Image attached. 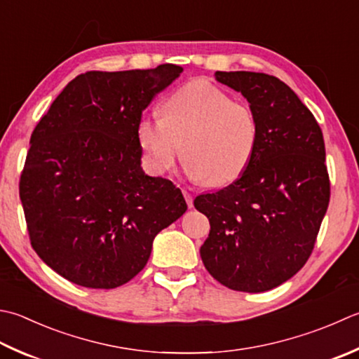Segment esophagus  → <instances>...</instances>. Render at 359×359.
<instances>
[{
  "label": "esophagus",
  "mask_w": 359,
  "mask_h": 359,
  "mask_svg": "<svg viewBox=\"0 0 359 359\" xmlns=\"http://www.w3.org/2000/svg\"><path fill=\"white\" fill-rule=\"evenodd\" d=\"M182 193H184V196H185V201L188 203V207L193 208V196H191V193H189L188 189H182Z\"/></svg>",
  "instance_id": "1"
}]
</instances>
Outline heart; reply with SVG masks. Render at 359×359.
<instances>
[{"instance_id":"obj_1","label":"heart","mask_w":359,"mask_h":359,"mask_svg":"<svg viewBox=\"0 0 359 359\" xmlns=\"http://www.w3.org/2000/svg\"><path fill=\"white\" fill-rule=\"evenodd\" d=\"M160 116L142 118L137 126L146 163L157 174L171 171L182 156L189 177L222 187L240 177L257 152L259 128L254 110L210 82H189L175 90L161 104Z\"/></svg>"}]
</instances>
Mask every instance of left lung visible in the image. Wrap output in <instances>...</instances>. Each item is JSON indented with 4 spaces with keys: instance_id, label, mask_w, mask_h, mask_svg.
<instances>
[{
    "instance_id": "1",
    "label": "left lung",
    "mask_w": 359,
    "mask_h": 359,
    "mask_svg": "<svg viewBox=\"0 0 359 359\" xmlns=\"http://www.w3.org/2000/svg\"><path fill=\"white\" fill-rule=\"evenodd\" d=\"M215 77L248 100L259 138L240 179L194 199L210 221L201 258L221 285L264 292L296 276L313 252L330 202L324 137L306 105L276 76Z\"/></svg>"
}]
</instances>
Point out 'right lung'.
I'll return each mask as SVG.
<instances>
[{"instance_id":"obj_1","label":"right lung","mask_w":359,"mask_h":359,"mask_svg":"<svg viewBox=\"0 0 359 359\" xmlns=\"http://www.w3.org/2000/svg\"><path fill=\"white\" fill-rule=\"evenodd\" d=\"M182 72L165 63L79 74L35 126L20 199L34 250L69 282L128 283L158 231L187 212L171 180L144 174L137 138L143 110Z\"/></svg>"}]
</instances>
